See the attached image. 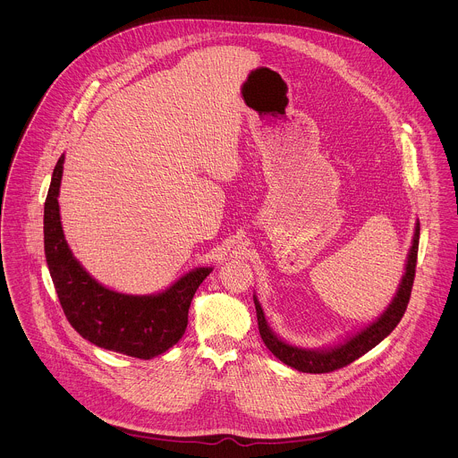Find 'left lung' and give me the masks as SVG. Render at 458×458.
I'll use <instances>...</instances> for the list:
<instances>
[{
    "label": "left lung",
    "mask_w": 458,
    "mask_h": 458,
    "mask_svg": "<svg viewBox=\"0 0 458 458\" xmlns=\"http://www.w3.org/2000/svg\"><path fill=\"white\" fill-rule=\"evenodd\" d=\"M418 243H420V222H416L414 229V238H412V247L407 258L405 264V275L402 276L400 287L396 291V296L393 298L390 307L383 312V316L374 321L372 325L358 331L354 336H351L347 342L327 349V351H307L300 349L294 345L285 344L280 340L266 323L264 312L258 298L254 296L256 303V312H258V323H259V333H261L262 342L266 347L285 365L307 372V374H327L338 369H344L351 365L354 360L361 358L365 352L374 349L381 340H385L396 325L400 323L402 316L405 314L409 298H411V289L414 282V273H416V259H418Z\"/></svg>",
    "instance_id": "obj_1"
}]
</instances>
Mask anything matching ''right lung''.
I'll return each mask as SVG.
<instances>
[{"label":"right lung","mask_w":458,"mask_h":458,"mask_svg":"<svg viewBox=\"0 0 458 458\" xmlns=\"http://www.w3.org/2000/svg\"><path fill=\"white\" fill-rule=\"evenodd\" d=\"M64 162L62 155L46 199L44 249L66 319L102 349L151 360L183 336L192 298L211 267H197L155 296L122 294L98 284L72 256L64 236L58 204Z\"/></svg>","instance_id":"add662e5"}]
</instances>
